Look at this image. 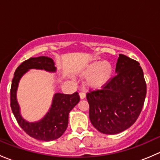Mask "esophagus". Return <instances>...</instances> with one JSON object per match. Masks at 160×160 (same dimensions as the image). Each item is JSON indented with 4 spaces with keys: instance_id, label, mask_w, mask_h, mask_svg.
I'll return each instance as SVG.
<instances>
[{
    "instance_id": "1",
    "label": "esophagus",
    "mask_w": 160,
    "mask_h": 160,
    "mask_svg": "<svg viewBox=\"0 0 160 160\" xmlns=\"http://www.w3.org/2000/svg\"><path fill=\"white\" fill-rule=\"evenodd\" d=\"M79 95H80V99H84L85 97H86V94H85V93H83V92H80Z\"/></svg>"
}]
</instances>
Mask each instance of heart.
Segmentation results:
<instances>
[{
  "label": "heart",
  "mask_w": 160,
  "mask_h": 160,
  "mask_svg": "<svg viewBox=\"0 0 160 160\" xmlns=\"http://www.w3.org/2000/svg\"><path fill=\"white\" fill-rule=\"evenodd\" d=\"M114 74V67L107 61H94L88 64L81 72L87 77L86 85L90 88H101L107 84Z\"/></svg>",
  "instance_id": "obj_1"
}]
</instances>
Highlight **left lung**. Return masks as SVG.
<instances>
[{
	"mask_svg": "<svg viewBox=\"0 0 160 160\" xmlns=\"http://www.w3.org/2000/svg\"><path fill=\"white\" fill-rule=\"evenodd\" d=\"M116 74L100 90L87 93L93 126L108 135L132 126L139 116L146 95V83L139 62L119 54Z\"/></svg>",
	"mask_w": 160,
	"mask_h": 160,
	"instance_id": "1",
	"label": "left lung"
}]
</instances>
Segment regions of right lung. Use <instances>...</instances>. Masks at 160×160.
<instances>
[{
  "label": "right lung",
  "instance_id": "1",
  "mask_svg": "<svg viewBox=\"0 0 160 160\" xmlns=\"http://www.w3.org/2000/svg\"><path fill=\"white\" fill-rule=\"evenodd\" d=\"M29 69H41L50 72L56 70L52 59L48 56L29 58L24 61L14 74L11 87V108L18 123L28 135L38 140L51 141L57 139L65 132L68 126L70 111L80 101L78 92L72 94L56 93L49 112L40 122L28 123L24 120L19 112V106L16 99V90L19 80Z\"/></svg>",
  "mask_w": 160,
  "mask_h": 160
}]
</instances>
